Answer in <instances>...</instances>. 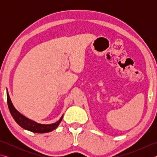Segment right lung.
<instances>
[{"instance_id":"add662e5","label":"right lung","mask_w":157,"mask_h":157,"mask_svg":"<svg viewBox=\"0 0 157 157\" xmlns=\"http://www.w3.org/2000/svg\"><path fill=\"white\" fill-rule=\"evenodd\" d=\"M6 98H7V104L9 111L11 113L13 119H15L16 123H17L19 126H21L23 129L28 130V131H30L34 133H39V134H43V133L52 132V130H54L55 129L57 128L59 123L62 121L63 115L57 122L52 123V124H40V123H36L34 121H32V120H30L28 119L27 117H24L23 115H21V113L17 111L15 108L14 107V106L12 104L11 99H10L9 97L8 91L6 92Z\"/></svg>"}]
</instances>
